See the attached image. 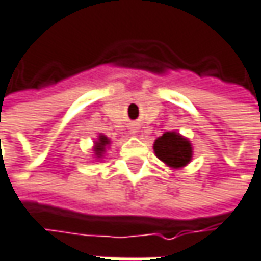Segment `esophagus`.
Instances as JSON below:
<instances>
[{
    "label": "esophagus",
    "instance_id": "obj_1",
    "mask_svg": "<svg viewBox=\"0 0 261 261\" xmlns=\"http://www.w3.org/2000/svg\"><path fill=\"white\" fill-rule=\"evenodd\" d=\"M137 130H139V127H137V124H131V127H130V131H131V133H137Z\"/></svg>",
    "mask_w": 261,
    "mask_h": 261
}]
</instances>
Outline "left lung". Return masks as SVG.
I'll return each mask as SVG.
<instances>
[{
    "mask_svg": "<svg viewBox=\"0 0 261 261\" xmlns=\"http://www.w3.org/2000/svg\"><path fill=\"white\" fill-rule=\"evenodd\" d=\"M154 151L161 161L175 169L188 164L193 155L191 143L173 131H167L155 140Z\"/></svg>",
    "mask_w": 261,
    "mask_h": 261,
    "instance_id": "8db88e82",
    "label": "left lung"
}]
</instances>
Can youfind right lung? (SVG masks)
I'll return each mask as SVG.
<instances>
[{
  "label": "right lung",
  "instance_id": "1",
  "mask_svg": "<svg viewBox=\"0 0 261 261\" xmlns=\"http://www.w3.org/2000/svg\"><path fill=\"white\" fill-rule=\"evenodd\" d=\"M107 143H109V140H107V137H105V136H100V140L97 142V148H95V154L98 155V156H101V154H103V151H105V146H106Z\"/></svg>",
  "mask_w": 261,
  "mask_h": 261
}]
</instances>
